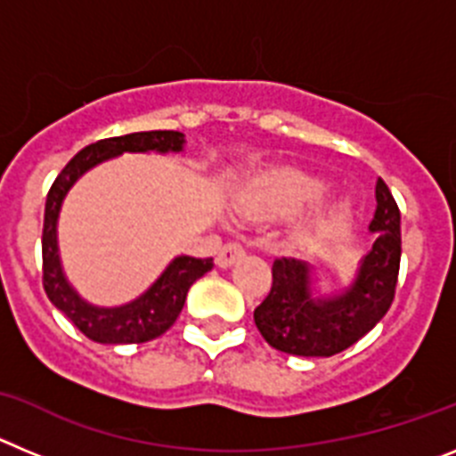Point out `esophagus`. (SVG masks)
Returning <instances> with one entry per match:
<instances>
[{
  "mask_svg": "<svg viewBox=\"0 0 456 456\" xmlns=\"http://www.w3.org/2000/svg\"><path fill=\"white\" fill-rule=\"evenodd\" d=\"M241 256H244V247H241L240 241L235 240L225 241L224 247L219 248V253H216V265H219V267H231L237 257Z\"/></svg>",
  "mask_w": 456,
  "mask_h": 456,
  "instance_id": "esophagus-1",
  "label": "esophagus"
}]
</instances>
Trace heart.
I'll return each mask as SVG.
<instances>
[{"instance_id": "1", "label": "heart", "mask_w": 456, "mask_h": 456, "mask_svg": "<svg viewBox=\"0 0 456 456\" xmlns=\"http://www.w3.org/2000/svg\"><path fill=\"white\" fill-rule=\"evenodd\" d=\"M324 191L326 184L308 173L278 168L257 180V184L248 193L247 208L263 216H289L320 200ZM342 224H345V209H322L294 228V240L299 244H315L340 231Z\"/></svg>"}]
</instances>
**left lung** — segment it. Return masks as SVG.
<instances>
[{
  "label": "left lung",
  "mask_w": 456,
  "mask_h": 456,
  "mask_svg": "<svg viewBox=\"0 0 456 456\" xmlns=\"http://www.w3.org/2000/svg\"><path fill=\"white\" fill-rule=\"evenodd\" d=\"M377 209L370 221L372 251L365 256L356 283L333 299L310 297L308 265L276 257L272 289L253 310L257 331L273 349L292 356H333L358 342L388 313L397 288L402 257L400 208L384 180L374 187Z\"/></svg>",
  "instance_id": "8db88e82"
}]
</instances>
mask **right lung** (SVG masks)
Masks as SVG:
<instances>
[{
  "label": "right lung",
  "mask_w": 456,
  "mask_h": 456,
  "mask_svg": "<svg viewBox=\"0 0 456 456\" xmlns=\"http://www.w3.org/2000/svg\"><path fill=\"white\" fill-rule=\"evenodd\" d=\"M183 143L184 136L173 130L134 132V134L100 139L72 157L47 191L45 219H43V288H45L47 299L61 310L88 340L102 342V345H139V342L159 338L178 320L189 288L215 267V263L212 257L208 260L189 256L175 257L167 272L159 276V281L136 301L120 308H93L86 301L79 299L75 289L66 283L61 265H59L56 216H59L63 196L84 171L109 157H116L120 152L148 151L178 152L183 151Z\"/></svg>",
  "instance_id": "obj_1"
}]
</instances>
